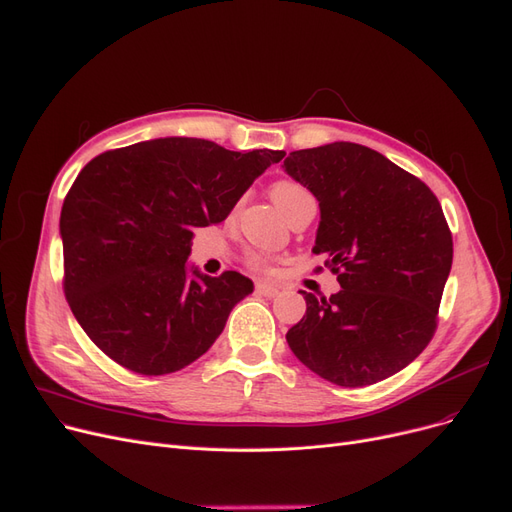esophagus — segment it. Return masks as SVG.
Here are the masks:
<instances>
[{"label":"esophagus","instance_id":"esophagus-1","mask_svg":"<svg viewBox=\"0 0 512 512\" xmlns=\"http://www.w3.org/2000/svg\"><path fill=\"white\" fill-rule=\"evenodd\" d=\"M256 292L258 294H262V296H267V298H275L281 290L277 288V285H273V283H256Z\"/></svg>","mask_w":512,"mask_h":512}]
</instances>
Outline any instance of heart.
<instances>
[{
    "mask_svg": "<svg viewBox=\"0 0 512 512\" xmlns=\"http://www.w3.org/2000/svg\"><path fill=\"white\" fill-rule=\"evenodd\" d=\"M271 197L277 203V208L285 214L300 199L311 197V193L306 191L302 185H298V182H294V180H279V182H275V185L271 187ZM248 264H250L252 269H256V271H264V269H267V258H264L262 254H258V252H250L248 254Z\"/></svg>",
    "mask_w": 512,
    "mask_h": 512,
    "instance_id": "1",
    "label": "heart"
}]
</instances>
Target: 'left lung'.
<instances>
[{
  "label": "left lung",
  "mask_w": 512,
  "mask_h": 512,
  "mask_svg": "<svg viewBox=\"0 0 512 512\" xmlns=\"http://www.w3.org/2000/svg\"><path fill=\"white\" fill-rule=\"evenodd\" d=\"M283 168L321 210L315 254L340 292L306 300L285 334L292 353L338 386L401 372L431 342L454 241L441 203L420 178L355 142L294 151Z\"/></svg>",
  "instance_id": "8db88e82"
}]
</instances>
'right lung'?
Instances as JSON below:
<instances>
[{"instance_id": "1", "label": "right lung", "mask_w": 512, "mask_h": 512, "mask_svg": "<svg viewBox=\"0 0 512 512\" xmlns=\"http://www.w3.org/2000/svg\"><path fill=\"white\" fill-rule=\"evenodd\" d=\"M283 151L157 138L100 153L60 212L67 302L98 349L142 376L206 353L254 283L187 271L193 231L218 224Z\"/></svg>"}]
</instances>
